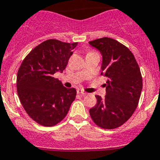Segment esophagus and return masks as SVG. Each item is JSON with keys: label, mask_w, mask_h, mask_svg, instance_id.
Here are the masks:
<instances>
[{"label": "esophagus", "mask_w": 160, "mask_h": 160, "mask_svg": "<svg viewBox=\"0 0 160 160\" xmlns=\"http://www.w3.org/2000/svg\"><path fill=\"white\" fill-rule=\"evenodd\" d=\"M77 93L78 94H80V95H86L87 93H85V92H84L83 90H81V89H77Z\"/></svg>", "instance_id": "1"}]
</instances>
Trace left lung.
I'll return each instance as SVG.
<instances>
[{
    "instance_id": "left-lung-1",
    "label": "left lung",
    "mask_w": 160,
    "mask_h": 160,
    "mask_svg": "<svg viewBox=\"0 0 160 160\" xmlns=\"http://www.w3.org/2000/svg\"><path fill=\"white\" fill-rule=\"evenodd\" d=\"M89 44L102 55L101 75L107 77L106 95H95L97 104L89 109L96 125L114 129L134 113L142 90V77L134 55L123 44L110 38L95 39Z\"/></svg>"
}]
</instances>
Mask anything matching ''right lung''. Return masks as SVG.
<instances>
[{
    "label": "right lung",
    "instance_id": "obj_1",
    "mask_svg": "<svg viewBox=\"0 0 160 160\" xmlns=\"http://www.w3.org/2000/svg\"><path fill=\"white\" fill-rule=\"evenodd\" d=\"M76 46L77 42L47 40L31 51L19 67L17 73L19 100L28 116L40 125H57L67 116L76 98V89L64 87L54 75L66 69Z\"/></svg>",
    "mask_w": 160,
    "mask_h": 160
}]
</instances>
